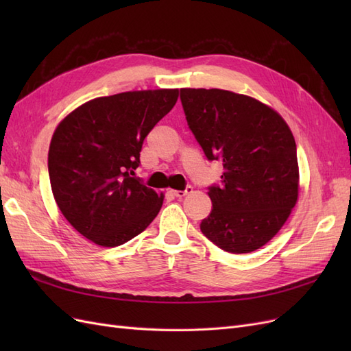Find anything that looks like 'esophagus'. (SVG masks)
<instances>
[{
    "label": "esophagus",
    "mask_w": 351,
    "mask_h": 351,
    "mask_svg": "<svg viewBox=\"0 0 351 351\" xmlns=\"http://www.w3.org/2000/svg\"><path fill=\"white\" fill-rule=\"evenodd\" d=\"M193 192V187L192 186H186L184 190H171V193L176 196V197H184L186 195L192 193Z\"/></svg>",
    "instance_id": "1"
}]
</instances>
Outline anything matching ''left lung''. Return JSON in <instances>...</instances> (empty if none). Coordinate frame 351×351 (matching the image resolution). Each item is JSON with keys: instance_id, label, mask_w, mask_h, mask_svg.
I'll return each instance as SVG.
<instances>
[{"instance_id": "1", "label": "left lung", "mask_w": 351, "mask_h": 351, "mask_svg": "<svg viewBox=\"0 0 351 351\" xmlns=\"http://www.w3.org/2000/svg\"><path fill=\"white\" fill-rule=\"evenodd\" d=\"M189 129L208 161L224 167L208 187L200 231L222 250L250 253L284 226L299 195L295 142L282 117L246 95L180 89Z\"/></svg>"}]
</instances>
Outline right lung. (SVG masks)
Listing matches in <instances>:
<instances>
[{
	"label": "right lung",
	"instance_id": "obj_1",
	"mask_svg": "<svg viewBox=\"0 0 351 351\" xmlns=\"http://www.w3.org/2000/svg\"><path fill=\"white\" fill-rule=\"evenodd\" d=\"M178 89L123 92L92 99L52 136L48 173L62 215L88 240L115 247L151 224L164 196L134 169L145 137L177 102Z\"/></svg>",
	"mask_w": 351,
	"mask_h": 351
}]
</instances>
